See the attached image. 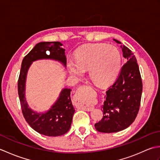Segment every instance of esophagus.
<instances>
[{
  "label": "esophagus",
  "mask_w": 160,
  "mask_h": 160,
  "mask_svg": "<svg viewBox=\"0 0 160 160\" xmlns=\"http://www.w3.org/2000/svg\"><path fill=\"white\" fill-rule=\"evenodd\" d=\"M80 90L81 89L78 90L76 96H75V98H74V102H75V103H76V105H77V106H78V107H80L81 108H82V109H83L84 111H92L93 109V107H91V106H89V105H87V104L80 102V101L79 100V93L80 92Z\"/></svg>",
  "instance_id": "esophagus-1"
}]
</instances>
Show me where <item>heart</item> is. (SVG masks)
Here are the masks:
<instances>
[{
	"mask_svg": "<svg viewBox=\"0 0 160 160\" xmlns=\"http://www.w3.org/2000/svg\"><path fill=\"white\" fill-rule=\"evenodd\" d=\"M67 63V69L74 77L82 76L89 70L90 78L99 85H107L113 81L120 71L121 56L114 47L106 44H93L78 50L75 58Z\"/></svg>",
	"mask_w": 160,
	"mask_h": 160,
	"instance_id": "b5f03b06",
	"label": "heart"
}]
</instances>
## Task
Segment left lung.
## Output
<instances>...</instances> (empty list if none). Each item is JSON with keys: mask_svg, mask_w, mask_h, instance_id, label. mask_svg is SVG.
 I'll return each mask as SVG.
<instances>
[{"mask_svg": "<svg viewBox=\"0 0 160 160\" xmlns=\"http://www.w3.org/2000/svg\"><path fill=\"white\" fill-rule=\"evenodd\" d=\"M121 45L127 62L122 68L115 82L108 88L102 106L103 118L95 124L102 132H115L128 127L136 118L140 109L142 82L136 58L128 47Z\"/></svg>", "mask_w": 160, "mask_h": 160, "instance_id": "obj_1", "label": "left lung"}]
</instances>
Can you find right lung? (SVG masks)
I'll list each match as a JSON object with an SVG mask.
<instances>
[{"label": "right lung", "instance_id": "right-lung-1", "mask_svg": "<svg viewBox=\"0 0 160 160\" xmlns=\"http://www.w3.org/2000/svg\"><path fill=\"white\" fill-rule=\"evenodd\" d=\"M62 44L60 42H41L36 45L24 58L20 71L18 91L23 116L33 130L46 136L56 137L65 134L71 127L75 109L71 100V89L64 88L48 111L38 113L33 111L25 98L27 75L30 66L38 60H53L67 66Z\"/></svg>", "mask_w": 160, "mask_h": 160}]
</instances>
